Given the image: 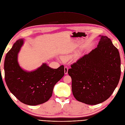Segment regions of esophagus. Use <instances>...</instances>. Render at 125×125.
<instances>
[{"instance_id": "1", "label": "esophagus", "mask_w": 125, "mask_h": 125, "mask_svg": "<svg viewBox=\"0 0 125 125\" xmlns=\"http://www.w3.org/2000/svg\"><path fill=\"white\" fill-rule=\"evenodd\" d=\"M68 68L67 66H65L64 67V73L65 74H68Z\"/></svg>"}]
</instances>
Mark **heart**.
Returning a JSON list of instances; mask_svg holds the SVG:
<instances>
[{
  "label": "heart",
  "mask_w": 125,
  "mask_h": 125,
  "mask_svg": "<svg viewBox=\"0 0 125 125\" xmlns=\"http://www.w3.org/2000/svg\"><path fill=\"white\" fill-rule=\"evenodd\" d=\"M62 59H63V60H66L67 59V57H65V56H63L62 57Z\"/></svg>",
  "instance_id": "obj_1"
}]
</instances>
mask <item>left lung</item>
Returning a JSON list of instances; mask_svg holds the SVG:
<instances>
[{
  "label": "left lung",
  "mask_w": 125,
  "mask_h": 125,
  "mask_svg": "<svg viewBox=\"0 0 125 125\" xmlns=\"http://www.w3.org/2000/svg\"><path fill=\"white\" fill-rule=\"evenodd\" d=\"M97 47L71 65L72 91L79 101L96 105L107 99L121 76V59L111 40L100 35Z\"/></svg>",
  "instance_id": "8db88e82"
}]
</instances>
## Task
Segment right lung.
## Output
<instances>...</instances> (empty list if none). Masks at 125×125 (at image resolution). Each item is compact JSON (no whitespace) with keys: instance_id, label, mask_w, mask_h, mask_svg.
Masks as SVG:
<instances>
[{"instance_id":"1","label":"right lung","mask_w":125,"mask_h":125,"mask_svg":"<svg viewBox=\"0 0 125 125\" xmlns=\"http://www.w3.org/2000/svg\"><path fill=\"white\" fill-rule=\"evenodd\" d=\"M24 43L19 39L8 52L4 61L5 80L10 92L21 102L37 105L51 97L55 84L64 76V67H49L43 63L35 71L27 72L18 62V54Z\"/></svg>"}]
</instances>
